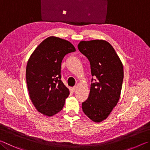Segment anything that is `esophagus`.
Returning <instances> with one entry per match:
<instances>
[{
    "label": "esophagus",
    "instance_id": "esophagus-1",
    "mask_svg": "<svg viewBox=\"0 0 150 150\" xmlns=\"http://www.w3.org/2000/svg\"><path fill=\"white\" fill-rule=\"evenodd\" d=\"M77 89V86H73V88H72V90H73V91H75Z\"/></svg>",
    "mask_w": 150,
    "mask_h": 150
}]
</instances>
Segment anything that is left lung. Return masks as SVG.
<instances>
[{
    "instance_id": "left-lung-1",
    "label": "left lung",
    "mask_w": 150,
    "mask_h": 150,
    "mask_svg": "<svg viewBox=\"0 0 150 150\" xmlns=\"http://www.w3.org/2000/svg\"><path fill=\"white\" fill-rule=\"evenodd\" d=\"M78 48L91 64L92 79L88 99L82 109L96 122L104 120L117 103L123 81V67L115 50L103 40L81 41Z\"/></svg>"
}]
</instances>
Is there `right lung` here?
I'll list each match as a JSON object with an SVG mask.
<instances>
[{
    "label": "right lung",
    "mask_w": 150,
    "mask_h": 150,
    "mask_svg": "<svg viewBox=\"0 0 150 150\" xmlns=\"http://www.w3.org/2000/svg\"><path fill=\"white\" fill-rule=\"evenodd\" d=\"M75 51L71 43L49 37L30 56L26 67L29 96L39 112L53 116L64 108L69 91L61 80V64L66 54Z\"/></svg>",
    "instance_id": "1"
}]
</instances>
